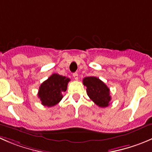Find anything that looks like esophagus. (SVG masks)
Masks as SVG:
<instances>
[{"mask_svg":"<svg viewBox=\"0 0 152 152\" xmlns=\"http://www.w3.org/2000/svg\"><path fill=\"white\" fill-rule=\"evenodd\" d=\"M73 78H74L75 80H78V79H79V75H78L77 73H73Z\"/></svg>","mask_w":152,"mask_h":152,"instance_id":"1","label":"esophagus"}]
</instances>
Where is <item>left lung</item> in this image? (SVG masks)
<instances>
[{
	"label": "left lung",
	"mask_w": 152,
	"mask_h": 152,
	"mask_svg": "<svg viewBox=\"0 0 152 152\" xmlns=\"http://www.w3.org/2000/svg\"><path fill=\"white\" fill-rule=\"evenodd\" d=\"M83 85L87 87V94L96 105L105 107L109 105L111 100L110 89L107 85L95 76H89L83 79Z\"/></svg>",
	"instance_id": "obj_1"
}]
</instances>
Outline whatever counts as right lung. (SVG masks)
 Wrapping results in <instances>:
<instances>
[{
    "label": "right lung",
    "instance_id": "add662e5",
    "mask_svg": "<svg viewBox=\"0 0 152 152\" xmlns=\"http://www.w3.org/2000/svg\"><path fill=\"white\" fill-rule=\"evenodd\" d=\"M70 79L57 73L51 75L39 87L38 96L44 106L53 107L62 99V93L67 91Z\"/></svg>",
    "mask_w": 152,
    "mask_h": 152
}]
</instances>
